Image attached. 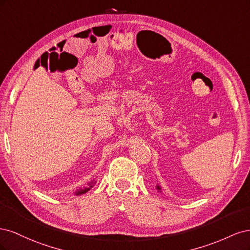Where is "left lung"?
I'll list each match as a JSON object with an SVG mask.
<instances>
[{
	"mask_svg": "<svg viewBox=\"0 0 250 250\" xmlns=\"http://www.w3.org/2000/svg\"><path fill=\"white\" fill-rule=\"evenodd\" d=\"M156 190H157V192H158V193H163V191H162V188H161V186H160V185H157V186H156Z\"/></svg>",
	"mask_w": 250,
	"mask_h": 250,
	"instance_id": "obj_1",
	"label": "left lung"
}]
</instances>
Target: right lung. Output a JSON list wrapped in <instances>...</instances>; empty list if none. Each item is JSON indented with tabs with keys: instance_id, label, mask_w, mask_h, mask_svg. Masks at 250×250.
<instances>
[{
	"instance_id": "right-lung-1",
	"label": "right lung",
	"mask_w": 250,
	"mask_h": 250,
	"mask_svg": "<svg viewBox=\"0 0 250 250\" xmlns=\"http://www.w3.org/2000/svg\"><path fill=\"white\" fill-rule=\"evenodd\" d=\"M96 183L97 181L95 180V179H93V180H90L89 183H87V186H85L84 188H80L79 190H76V191H74L73 193H74V195H76V196H79V195H83V194H85V193H87L90 188H92L95 185H96Z\"/></svg>"
}]
</instances>
